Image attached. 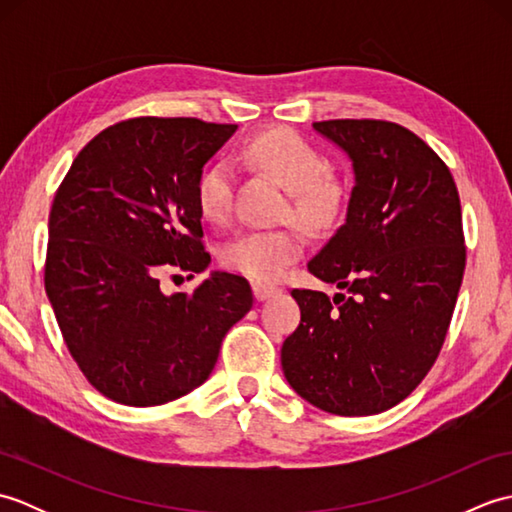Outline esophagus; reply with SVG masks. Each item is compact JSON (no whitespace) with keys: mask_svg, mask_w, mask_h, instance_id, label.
Segmentation results:
<instances>
[{"mask_svg":"<svg viewBox=\"0 0 512 512\" xmlns=\"http://www.w3.org/2000/svg\"><path fill=\"white\" fill-rule=\"evenodd\" d=\"M279 292H281V288L270 286V284H262V281H255V284H253V295H255V299H259V301L275 297V295H279Z\"/></svg>","mask_w":512,"mask_h":512,"instance_id":"34e87169","label":"esophagus"}]
</instances>
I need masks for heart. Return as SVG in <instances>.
Wrapping results in <instances>:
<instances>
[{"label":"heart","mask_w":512,"mask_h":512,"mask_svg":"<svg viewBox=\"0 0 512 512\" xmlns=\"http://www.w3.org/2000/svg\"><path fill=\"white\" fill-rule=\"evenodd\" d=\"M242 156L259 171L288 189L284 213L310 231H330L341 220L350 189L330 171V160L310 140L292 129H266L246 140ZM235 176L226 160L202 167L195 180V204L206 222L224 224L233 209ZM303 253V235L297 226L253 228L224 242L220 264L226 270L255 281H275Z\"/></svg>","instance_id":"1"}]
</instances>
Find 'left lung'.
<instances>
[{
    "label": "left lung",
    "mask_w": 512,
    "mask_h": 512,
    "mask_svg": "<svg viewBox=\"0 0 512 512\" xmlns=\"http://www.w3.org/2000/svg\"><path fill=\"white\" fill-rule=\"evenodd\" d=\"M314 129L354 162L345 224L308 264L345 292L292 290L301 323L281 367L310 405L372 416L422 383L447 339L466 266L460 195L444 160L407 127L336 118Z\"/></svg>",
    "instance_id": "obj_1"
}]
</instances>
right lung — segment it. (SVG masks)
Masks as SVG:
<instances>
[{
    "label": "right lung",
    "instance_id": "obj_1",
    "mask_svg": "<svg viewBox=\"0 0 512 512\" xmlns=\"http://www.w3.org/2000/svg\"><path fill=\"white\" fill-rule=\"evenodd\" d=\"M237 125L127 118L74 158L54 195L43 284L63 341L88 383L129 407L200 387L231 325L253 308L248 281L213 273L167 297L160 277L202 273L195 180Z\"/></svg>",
    "mask_w": 512,
    "mask_h": 512
}]
</instances>
